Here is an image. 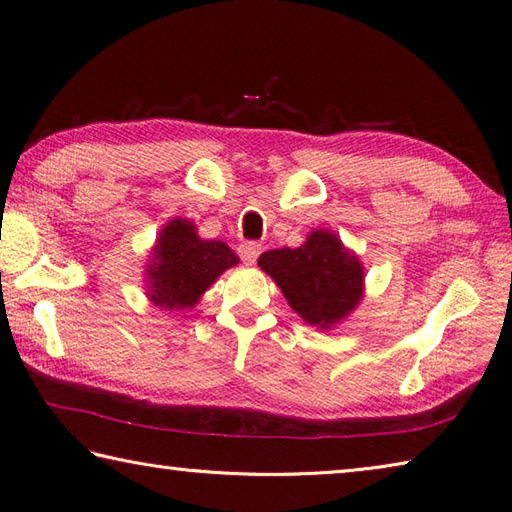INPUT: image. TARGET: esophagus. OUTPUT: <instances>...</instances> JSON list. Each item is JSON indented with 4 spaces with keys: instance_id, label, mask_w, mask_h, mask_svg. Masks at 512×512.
Instances as JSON below:
<instances>
[{
    "instance_id": "esophagus-1",
    "label": "esophagus",
    "mask_w": 512,
    "mask_h": 512,
    "mask_svg": "<svg viewBox=\"0 0 512 512\" xmlns=\"http://www.w3.org/2000/svg\"><path fill=\"white\" fill-rule=\"evenodd\" d=\"M237 252H239V258L245 262V265H254V262L260 256V252H262V245L256 243V241H243L237 247Z\"/></svg>"
}]
</instances>
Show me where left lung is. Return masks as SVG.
<instances>
[{"label":"left lung","instance_id":"left-lung-1","mask_svg":"<svg viewBox=\"0 0 512 512\" xmlns=\"http://www.w3.org/2000/svg\"><path fill=\"white\" fill-rule=\"evenodd\" d=\"M258 267L282 288L294 312L322 329L342 320L361 301V262L327 230H314L297 250L282 247L260 254Z\"/></svg>","mask_w":512,"mask_h":512}]
</instances>
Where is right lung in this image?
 I'll return each mask as SVG.
<instances>
[{
    "label": "right lung",
    "mask_w": 512,
    "mask_h": 512,
    "mask_svg": "<svg viewBox=\"0 0 512 512\" xmlns=\"http://www.w3.org/2000/svg\"><path fill=\"white\" fill-rule=\"evenodd\" d=\"M151 265L147 267L149 299L164 309L192 307L222 271L239 258L222 241H205L188 220L164 226Z\"/></svg>",
    "instance_id": "add662e5"
}]
</instances>
